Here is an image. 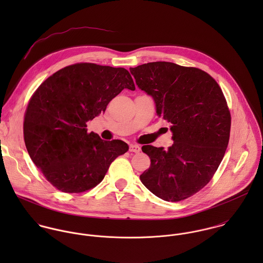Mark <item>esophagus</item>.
<instances>
[{
    "mask_svg": "<svg viewBox=\"0 0 263 263\" xmlns=\"http://www.w3.org/2000/svg\"><path fill=\"white\" fill-rule=\"evenodd\" d=\"M129 151L134 152V153H139L141 151V147L138 145H130L129 147Z\"/></svg>",
    "mask_w": 263,
    "mask_h": 263,
    "instance_id": "esophagus-1",
    "label": "esophagus"
}]
</instances>
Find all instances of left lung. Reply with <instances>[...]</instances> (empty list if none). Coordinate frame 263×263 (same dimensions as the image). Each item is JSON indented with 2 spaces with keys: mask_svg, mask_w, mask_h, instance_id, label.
Wrapping results in <instances>:
<instances>
[{
  "mask_svg": "<svg viewBox=\"0 0 263 263\" xmlns=\"http://www.w3.org/2000/svg\"><path fill=\"white\" fill-rule=\"evenodd\" d=\"M138 87L153 97L159 117L170 123L173 145L142 151L151 166L142 183L166 201H180L204 187L228 147L231 114L222 89L208 73L169 62L129 68Z\"/></svg>",
  "mask_w": 263,
  "mask_h": 263,
  "instance_id": "left-lung-1",
  "label": "left lung"
}]
</instances>
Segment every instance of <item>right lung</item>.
<instances>
[{
  "instance_id": "add662e5",
  "label": "right lung",
  "mask_w": 263,
  "mask_h": 263,
  "mask_svg": "<svg viewBox=\"0 0 263 263\" xmlns=\"http://www.w3.org/2000/svg\"><path fill=\"white\" fill-rule=\"evenodd\" d=\"M125 88L136 90L127 70L91 63L68 66L38 87L24 116V142L54 187L68 193L95 187L128 151L123 141H104L86 128Z\"/></svg>"
}]
</instances>
